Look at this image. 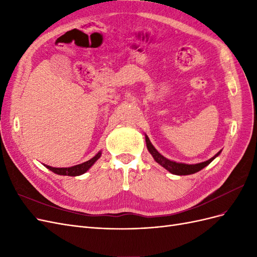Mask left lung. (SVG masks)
Segmentation results:
<instances>
[{"instance_id":"left-lung-1","label":"left lung","mask_w":257,"mask_h":257,"mask_svg":"<svg viewBox=\"0 0 257 257\" xmlns=\"http://www.w3.org/2000/svg\"><path fill=\"white\" fill-rule=\"evenodd\" d=\"M146 138V144H147V149L151 153V155L153 157L154 161L159 163L161 166L164 167L166 170L170 174H174L177 176H185V175H192V174H195L199 170H201L203 168H205L207 165H209L210 163H211L216 157H219L221 151L217 152L214 157H212L211 159H209L206 162H201V163H197V164H184V163H178L175 161H170L168 159H166L165 157H163V155L155 149L153 147V145L151 144L149 137L147 135H145Z\"/></svg>"}]
</instances>
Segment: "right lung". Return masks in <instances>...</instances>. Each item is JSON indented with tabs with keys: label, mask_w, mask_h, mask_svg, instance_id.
<instances>
[{
	"label": "right lung",
	"mask_w": 257,
	"mask_h": 257,
	"mask_svg": "<svg viewBox=\"0 0 257 257\" xmlns=\"http://www.w3.org/2000/svg\"><path fill=\"white\" fill-rule=\"evenodd\" d=\"M100 155H102V151H99L95 155V157H93L91 160H89L87 162H83V163H81V164H78V165L71 166V167L58 168V167H51V166H48V165H44V166H46L49 170H51L52 173L57 174V175L72 176V177L80 176V175H83L84 173L88 172V170L93 166V164H94V163L100 158Z\"/></svg>",
	"instance_id": "obj_1"
}]
</instances>
